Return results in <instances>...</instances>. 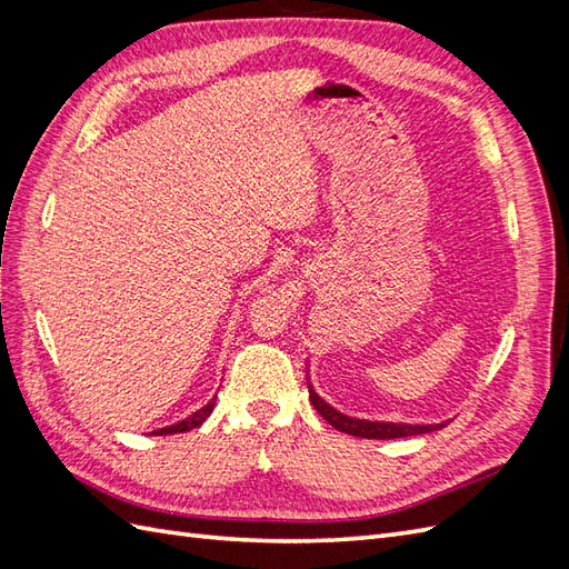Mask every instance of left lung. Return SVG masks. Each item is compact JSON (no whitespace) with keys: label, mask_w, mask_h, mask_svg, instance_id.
I'll return each instance as SVG.
<instances>
[{"label":"left lung","mask_w":569,"mask_h":569,"mask_svg":"<svg viewBox=\"0 0 569 569\" xmlns=\"http://www.w3.org/2000/svg\"><path fill=\"white\" fill-rule=\"evenodd\" d=\"M308 393H311V403L320 412V416L330 422L335 429L343 435L360 437V439H401V437H412V435H427L435 432V429L443 425H403V422H370V420H356L343 416V412L335 410L330 403H325L316 389L308 382Z\"/></svg>","instance_id":"1"}]
</instances>
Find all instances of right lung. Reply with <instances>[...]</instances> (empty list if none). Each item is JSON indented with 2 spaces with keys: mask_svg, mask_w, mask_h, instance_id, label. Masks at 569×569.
Segmentation results:
<instances>
[{
  "mask_svg": "<svg viewBox=\"0 0 569 569\" xmlns=\"http://www.w3.org/2000/svg\"><path fill=\"white\" fill-rule=\"evenodd\" d=\"M213 406H216V399H213L211 403H206L203 408H199L197 412H192V416H189L187 420H182V422H176V425H170V427H163V429H157V432H153V435H182V432H189V429L199 427V425H201L206 418L211 416Z\"/></svg>",
  "mask_w": 569,
  "mask_h": 569,
  "instance_id": "add662e5",
  "label": "right lung"
}]
</instances>
